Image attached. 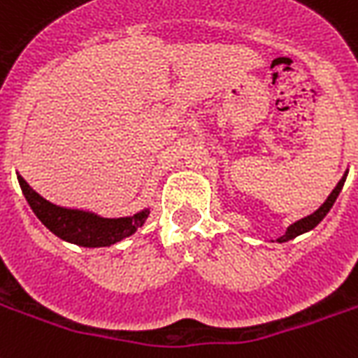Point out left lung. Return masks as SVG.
Returning <instances> with one entry per match:
<instances>
[{
    "mask_svg": "<svg viewBox=\"0 0 358 358\" xmlns=\"http://www.w3.org/2000/svg\"><path fill=\"white\" fill-rule=\"evenodd\" d=\"M345 178H348V172L343 174V178L338 182V186H336L334 189H332V193L328 195V199L324 201V203H322V205H320L313 214H309V216H306V218H301V220H298V222H294L292 226H288L287 233H285L282 237H279V239H277V243H287V241L294 239V237H298V235H301V233L311 231V229H313L317 224H320V220L324 218V216L330 213V208H332V205H334L336 199H338V195H340Z\"/></svg>",
    "mask_w": 358,
    "mask_h": 358,
    "instance_id": "left-lung-1",
    "label": "left lung"
}]
</instances>
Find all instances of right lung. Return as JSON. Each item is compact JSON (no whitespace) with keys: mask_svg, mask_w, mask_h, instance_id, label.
I'll use <instances>...</instances> for the list:
<instances>
[{"mask_svg":"<svg viewBox=\"0 0 358 358\" xmlns=\"http://www.w3.org/2000/svg\"><path fill=\"white\" fill-rule=\"evenodd\" d=\"M18 184L34 214L49 231L62 241L87 248L115 245L144 226L145 218L150 216V208H144L127 218H102L94 213L52 205L38 192H34L22 176H18Z\"/></svg>","mask_w":358,"mask_h":358,"instance_id":"obj_1","label":"right lung"}]
</instances>
